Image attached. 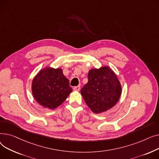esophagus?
Listing matches in <instances>:
<instances>
[{
	"label": "esophagus",
	"instance_id": "esophagus-1",
	"mask_svg": "<svg viewBox=\"0 0 159 159\" xmlns=\"http://www.w3.org/2000/svg\"><path fill=\"white\" fill-rule=\"evenodd\" d=\"M80 87L79 86H75V87H73V90H75V91H79L80 90Z\"/></svg>",
	"mask_w": 159,
	"mask_h": 159
}]
</instances>
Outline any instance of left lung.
<instances>
[{
  "label": "left lung",
  "instance_id": "8db88e82",
  "mask_svg": "<svg viewBox=\"0 0 159 159\" xmlns=\"http://www.w3.org/2000/svg\"><path fill=\"white\" fill-rule=\"evenodd\" d=\"M88 82L80 93L86 104L95 113L106 111L113 107L121 95L120 82L107 66L90 70Z\"/></svg>",
  "mask_w": 159,
  "mask_h": 159
}]
</instances>
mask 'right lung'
I'll list each match as a JSON object with an SVG mask.
<instances>
[{
  "label": "right lung",
  "mask_w": 159,
  "mask_h": 159,
  "mask_svg": "<svg viewBox=\"0 0 159 159\" xmlns=\"http://www.w3.org/2000/svg\"><path fill=\"white\" fill-rule=\"evenodd\" d=\"M72 89L62 69L42 70L32 82V93L37 102L53 110L64 102Z\"/></svg>",
  "instance_id": "right-lung-1"
}]
</instances>
